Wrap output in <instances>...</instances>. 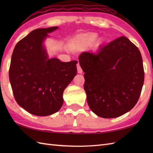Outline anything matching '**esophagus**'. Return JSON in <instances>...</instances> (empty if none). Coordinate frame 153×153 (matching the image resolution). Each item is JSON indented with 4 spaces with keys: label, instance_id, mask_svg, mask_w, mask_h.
I'll use <instances>...</instances> for the list:
<instances>
[{
    "label": "esophagus",
    "instance_id": "1",
    "mask_svg": "<svg viewBox=\"0 0 153 153\" xmlns=\"http://www.w3.org/2000/svg\"><path fill=\"white\" fill-rule=\"evenodd\" d=\"M77 72H78L79 74H82L83 70L82 69V68H81V66H79V63H77Z\"/></svg>",
    "mask_w": 153,
    "mask_h": 153
}]
</instances>
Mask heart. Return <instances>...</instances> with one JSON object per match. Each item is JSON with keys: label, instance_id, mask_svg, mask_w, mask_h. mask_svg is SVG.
<instances>
[{"label": "heart", "instance_id": "1", "mask_svg": "<svg viewBox=\"0 0 153 153\" xmlns=\"http://www.w3.org/2000/svg\"><path fill=\"white\" fill-rule=\"evenodd\" d=\"M97 37H98V35H97L96 33L91 34V35H87V36L83 38L82 42L85 45H92L94 42L97 40Z\"/></svg>", "mask_w": 153, "mask_h": 153}]
</instances>
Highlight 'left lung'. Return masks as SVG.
<instances>
[{"mask_svg":"<svg viewBox=\"0 0 153 153\" xmlns=\"http://www.w3.org/2000/svg\"><path fill=\"white\" fill-rule=\"evenodd\" d=\"M79 62L85 72L87 101L96 115L117 118L137 104L144 69L140 51L128 38L120 37L95 53L83 52Z\"/></svg>","mask_w":153,"mask_h":153,"instance_id":"8db88e82","label":"left lung"}]
</instances>
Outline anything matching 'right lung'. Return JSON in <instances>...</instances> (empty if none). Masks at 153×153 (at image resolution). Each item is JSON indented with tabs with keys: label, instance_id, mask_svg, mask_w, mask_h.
<instances>
[{
	"label": "right lung",
	"instance_id": "right-lung-1",
	"mask_svg": "<svg viewBox=\"0 0 153 153\" xmlns=\"http://www.w3.org/2000/svg\"><path fill=\"white\" fill-rule=\"evenodd\" d=\"M52 27L32 31L16 44L9 70L15 100L39 116L56 113L63 105V92L77 74V60L64 62L49 58L44 45Z\"/></svg>",
	"mask_w": 153,
	"mask_h": 153
}]
</instances>
